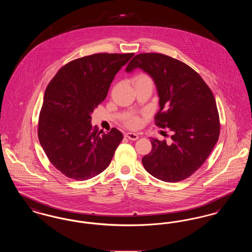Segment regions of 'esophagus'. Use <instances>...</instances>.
I'll return each mask as SVG.
<instances>
[{"instance_id": "34e87169", "label": "esophagus", "mask_w": 252, "mask_h": 252, "mask_svg": "<svg viewBox=\"0 0 252 252\" xmlns=\"http://www.w3.org/2000/svg\"><path fill=\"white\" fill-rule=\"evenodd\" d=\"M125 137L127 138V139H129V140H131V141H136V140L139 138L138 134L133 133V132H127V133H126V134H125Z\"/></svg>"}]
</instances>
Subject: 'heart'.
<instances>
[{
	"mask_svg": "<svg viewBox=\"0 0 252 252\" xmlns=\"http://www.w3.org/2000/svg\"><path fill=\"white\" fill-rule=\"evenodd\" d=\"M145 81H152L150 76L146 73H139L138 75L135 76L134 78V83H139V82H145ZM125 125L130 128H136L141 126L142 120L139 116L137 115H129L127 116L125 121Z\"/></svg>",
	"mask_w": 252,
	"mask_h": 252,
	"instance_id": "1",
	"label": "heart"
}]
</instances>
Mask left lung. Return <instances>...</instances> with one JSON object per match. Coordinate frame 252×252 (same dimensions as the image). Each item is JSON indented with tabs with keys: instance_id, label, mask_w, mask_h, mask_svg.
Masks as SVG:
<instances>
[{
	"instance_id": "1",
	"label": "left lung",
	"mask_w": 252,
	"mask_h": 252,
	"mask_svg": "<svg viewBox=\"0 0 252 252\" xmlns=\"http://www.w3.org/2000/svg\"><path fill=\"white\" fill-rule=\"evenodd\" d=\"M141 68L154 79L159 97L155 125L173 131L172 144L151 139L142 158L158 180L179 182L192 176L210 156L220 133L216 99L203 78L180 60L158 53L136 55L126 71Z\"/></svg>"
}]
</instances>
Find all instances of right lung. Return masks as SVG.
Listing matches in <instances>:
<instances>
[{
    "mask_svg": "<svg viewBox=\"0 0 252 252\" xmlns=\"http://www.w3.org/2000/svg\"><path fill=\"white\" fill-rule=\"evenodd\" d=\"M134 56L100 53L72 60L50 81L39 112L37 136L50 162L65 177L92 179L108 167L123 140L91 125V113L107 97L122 66Z\"/></svg>",
    "mask_w": 252,
    "mask_h": 252,
    "instance_id": "obj_1",
    "label": "right lung"
}]
</instances>
